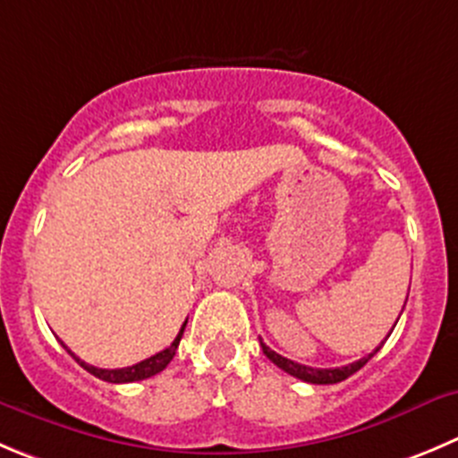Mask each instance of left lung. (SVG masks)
<instances>
[{
  "instance_id": "1",
  "label": "left lung",
  "mask_w": 458,
  "mask_h": 458,
  "mask_svg": "<svg viewBox=\"0 0 458 458\" xmlns=\"http://www.w3.org/2000/svg\"><path fill=\"white\" fill-rule=\"evenodd\" d=\"M407 305V302H404ZM259 345H262L264 354H267L268 359H271L273 364L277 366V369H282L284 373L293 375V377L302 379V382H310V384H336V382H344V379H348L350 375L357 373L359 369H364L366 364H369L370 359L375 357V352H377L379 348H375L373 352L369 354V357H361L359 361H352V364L348 366H341V369H311V366H302V364H296V361H292V359L282 357V354H277L276 350L268 348L267 344H262L259 341Z\"/></svg>"
}]
</instances>
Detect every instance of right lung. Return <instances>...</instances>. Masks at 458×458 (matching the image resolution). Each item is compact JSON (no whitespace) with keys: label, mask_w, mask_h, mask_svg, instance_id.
<instances>
[{"label":"right lung","mask_w":458,"mask_h":458,"mask_svg":"<svg viewBox=\"0 0 458 458\" xmlns=\"http://www.w3.org/2000/svg\"><path fill=\"white\" fill-rule=\"evenodd\" d=\"M185 326H187V320L182 323L181 332H178V336L174 339V344L169 345V348L160 350L157 354H153V357L144 359V361H140V364H132L128 366V369H97V366H89L85 364V361H81L79 357H76L74 352H72L67 345H63V348L67 350V352L72 354V357L79 361L81 366H83L88 373H92L94 377H99L104 379V382H110V384H128V382H140V379H147V377H153V375H157L160 370H165L166 366H169V361L174 359V354H176L178 350V344H181L182 339V332H185Z\"/></svg>","instance_id":"1"}]
</instances>
